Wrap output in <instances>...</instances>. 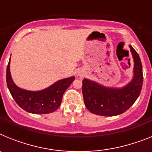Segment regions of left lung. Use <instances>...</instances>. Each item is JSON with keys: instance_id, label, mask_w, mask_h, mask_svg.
<instances>
[{"instance_id": "1", "label": "left lung", "mask_w": 152, "mask_h": 152, "mask_svg": "<svg viewBox=\"0 0 152 152\" xmlns=\"http://www.w3.org/2000/svg\"><path fill=\"white\" fill-rule=\"evenodd\" d=\"M133 56L134 77L131 82L122 89L104 88L100 84L84 79L82 94L84 103L91 113L99 116H113L123 113L139 97L143 83L142 65L136 51L129 45Z\"/></svg>"}]
</instances>
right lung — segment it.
Here are the masks:
<instances>
[{"mask_svg":"<svg viewBox=\"0 0 152 152\" xmlns=\"http://www.w3.org/2000/svg\"><path fill=\"white\" fill-rule=\"evenodd\" d=\"M7 84L12 96L23 110L35 114L54 112L60 107L64 91L75 79V77L62 79L47 89L28 91L19 88L13 83L10 73V61L7 67Z\"/></svg>","mask_w":152,"mask_h":152,"instance_id":"add662e5","label":"right lung"}]
</instances>
